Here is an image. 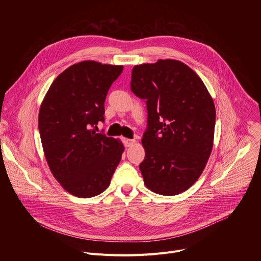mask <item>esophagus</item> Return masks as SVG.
I'll list each match as a JSON object with an SVG mask.
<instances>
[{"label": "esophagus", "mask_w": 261, "mask_h": 261, "mask_svg": "<svg viewBox=\"0 0 261 261\" xmlns=\"http://www.w3.org/2000/svg\"><path fill=\"white\" fill-rule=\"evenodd\" d=\"M135 142H136L135 139H129V138H125L124 139V144H125L126 147H130V146L134 145Z\"/></svg>", "instance_id": "esophagus-1"}]
</instances>
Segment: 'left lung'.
<instances>
[{
	"mask_svg": "<svg viewBox=\"0 0 261 261\" xmlns=\"http://www.w3.org/2000/svg\"><path fill=\"white\" fill-rule=\"evenodd\" d=\"M130 86L147 108L139 165L145 187L168 196L188 190L214 144L216 108L205 85L189 66L166 59L134 66Z\"/></svg>",
	"mask_w": 261,
	"mask_h": 261,
	"instance_id": "obj_1",
	"label": "left lung"
}]
</instances>
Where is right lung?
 <instances>
[{"instance_id":"right-lung-1","label":"right lung","mask_w":261,"mask_h":261,"mask_svg":"<svg viewBox=\"0 0 261 261\" xmlns=\"http://www.w3.org/2000/svg\"><path fill=\"white\" fill-rule=\"evenodd\" d=\"M122 65L83 61L64 70L40 105L38 127L48 167L70 194L89 198L105 191L124 153L120 139L97 133L104 101Z\"/></svg>"}]
</instances>
